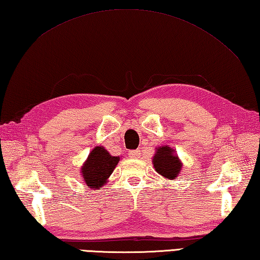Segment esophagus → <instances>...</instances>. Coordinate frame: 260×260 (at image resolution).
Masks as SVG:
<instances>
[{
  "mask_svg": "<svg viewBox=\"0 0 260 260\" xmlns=\"http://www.w3.org/2000/svg\"><path fill=\"white\" fill-rule=\"evenodd\" d=\"M129 156L131 158H139L140 156V151H130L129 152Z\"/></svg>",
  "mask_w": 260,
  "mask_h": 260,
  "instance_id": "esophagus-1",
  "label": "esophagus"
}]
</instances>
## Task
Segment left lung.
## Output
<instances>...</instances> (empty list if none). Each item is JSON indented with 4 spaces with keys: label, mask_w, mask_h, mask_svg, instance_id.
<instances>
[{
    "label": "left lung",
    "mask_w": 260,
    "mask_h": 260,
    "mask_svg": "<svg viewBox=\"0 0 260 260\" xmlns=\"http://www.w3.org/2000/svg\"><path fill=\"white\" fill-rule=\"evenodd\" d=\"M153 165L161 176L168 179H175L181 170V163L178 156L174 154V149L168 146L157 148L153 157Z\"/></svg>",
    "instance_id": "left-lung-1"
}]
</instances>
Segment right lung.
<instances>
[{"instance_id": "obj_1", "label": "right lung", "mask_w": 260, "mask_h": 260, "mask_svg": "<svg viewBox=\"0 0 260 260\" xmlns=\"http://www.w3.org/2000/svg\"><path fill=\"white\" fill-rule=\"evenodd\" d=\"M120 157L112 156L104 147H95L82 167V176L90 188H100L117 166Z\"/></svg>"}]
</instances>
